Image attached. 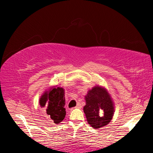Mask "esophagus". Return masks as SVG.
I'll use <instances>...</instances> for the list:
<instances>
[{
	"label": "esophagus",
	"instance_id": "1",
	"mask_svg": "<svg viewBox=\"0 0 153 153\" xmlns=\"http://www.w3.org/2000/svg\"><path fill=\"white\" fill-rule=\"evenodd\" d=\"M76 108H82L81 104H80V103H77V105H76Z\"/></svg>",
	"mask_w": 153,
	"mask_h": 153
}]
</instances>
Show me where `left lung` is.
<instances>
[{
    "instance_id": "obj_1",
    "label": "left lung",
    "mask_w": 153,
    "mask_h": 153,
    "mask_svg": "<svg viewBox=\"0 0 153 153\" xmlns=\"http://www.w3.org/2000/svg\"><path fill=\"white\" fill-rule=\"evenodd\" d=\"M86 105L84 112L88 123L93 128L98 129L108 125L113 119L115 107L107 88L97 85L85 96Z\"/></svg>"
}]
</instances>
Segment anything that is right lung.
<instances>
[{
    "mask_svg": "<svg viewBox=\"0 0 153 153\" xmlns=\"http://www.w3.org/2000/svg\"><path fill=\"white\" fill-rule=\"evenodd\" d=\"M40 107L46 108L49 121L59 124L64 120L66 115L65 90L57 86H51L45 90L40 98Z\"/></svg>",
    "mask_w": 153,
    "mask_h": 153,
    "instance_id": "obj_1",
    "label": "right lung"
}]
</instances>
